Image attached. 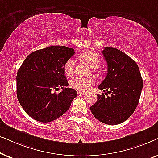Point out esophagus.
Returning <instances> with one entry per match:
<instances>
[{
  "label": "esophagus",
  "mask_w": 158,
  "mask_h": 158,
  "mask_svg": "<svg viewBox=\"0 0 158 158\" xmlns=\"http://www.w3.org/2000/svg\"><path fill=\"white\" fill-rule=\"evenodd\" d=\"M77 94L78 95H83V96H84V95H85L86 94V93H85V92H80V91H78L77 92Z\"/></svg>",
  "instance_id": "34e87169"
}]
</instances>
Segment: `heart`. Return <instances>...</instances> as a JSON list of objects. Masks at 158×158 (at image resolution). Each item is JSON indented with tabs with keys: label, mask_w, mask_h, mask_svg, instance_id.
I'll list each match as a JSON object with an SVG mask.
<instances>
[{
	"label": "heart",
	"mask_w": 158,
	"mask_h": 158,
	"mask_svg": "<svg viewBox=\"0 0 158 158\" xmlns=\"http://www.w3.org/2000/svg\"><path fill=\"white\" fill-rule=\"evenodd\" d=\"M81 57L93 69L98 68L100 64V59L98 55L93 52H85L82 53ZM75 61L73 58L67 60L64 65V70L67 75H72L75 70ZM94 83V80L92 77H75L70 82V87L80 92H85L88 90L90 86Z\"/></svg>",
	"instance_id": "b5f03b06"
}]
</instances>
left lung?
Wrapping results in <instances>:
<instances>
[{"instance_id":"8db88e82","label":"left lung","mask_w":158,"mask_h":158,"mask_svg":"<svg viewBox=\"0 0 158 158\" xmlns=\"http://www.w3.org/2000/svg\"><path fill=\"white\" fill-rule=\"evenodd\" d=\"M108 71L98 89L110 94L97 95L98 100L90 106L93 115L109 125L124 122L135 111L143 87L139 67L130 57L114 47H105L102 52Z\"/></svg>"}]
</instances>
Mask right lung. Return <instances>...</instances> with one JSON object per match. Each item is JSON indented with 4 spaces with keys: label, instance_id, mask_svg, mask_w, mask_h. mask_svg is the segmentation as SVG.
Listing matches in <instances>:
<instances>
[{
    "label": "right lung",
    "instance_id": "obj_1",
    "mask_svg": "<svg viewBox=\"0 0 158 158\" xmlns=\"http://www.w3.org/2000/svg\"><path fill=\"white\" fill-rule=\"evenodd\" d=\"M74 54L75 50L70 47H47L31 53L23 62L16 75L17 98L26 113L34 119L52 122L70 107L77 92L67 88L64 65ZM60 87L62 92L53 93Z\"/></svg>",
    "mask_w": 158,
    "mask_h": 158
}]
</instances>
